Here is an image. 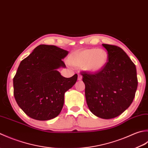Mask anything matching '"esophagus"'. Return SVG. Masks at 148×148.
Here are the masks:
<instances>
[{"label": "esophagus", "mask_w": 148, "mask_h": 148, "mask_svg": "<svg viewBox=\"0 0 148 148\" xmlns=\"http://www.w3.org/2000/svg\"><path fill=\"white\" fill-rule=\"evenodd\" d=\"M82 75H78V80H82Z\"/></svg>", "instance_id": "obj_1"}]
</instances>
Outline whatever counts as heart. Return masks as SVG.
I'll use <instances>...</instances> for the list:
<instances>
[{
  "instance_id": "1",
  "label": "heart",
  "mask_w": 148,
  "mask_h": 148,
  "mask_svg": "<svg viewBox=\"0 0 148 148\" xmlns=\"http://www.w3.org/2000/svg\"><path fill=\"white\" fill-rule=\"evenodd\" d=\"M108 56L104 50L90 49L77 51L69 59L71 64L83 67L87 71L96 72L103 68L107 62Z\"/></svg>"
}]
</instances>
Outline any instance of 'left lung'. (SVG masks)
I'll list each match as a JSON object with an SVG mask.
<instances>
[{"label":"left lung","mask_w":148,"mask_h":148,"mask_svg":"<svg viewBox=\"0 0 148 148\" xmlns=\"http://www.w3.org/2000/svg\"><path fill=\"white\" fill-rule=\"evenodd\" d=\"M108 52L107 64L101 70L80 72L91 112L103 119L121 114L133 101L137 88L136 67L124 50L116 45L102 44Z\"/></svg>","instance_id":"8db88e82"}]
</instances>
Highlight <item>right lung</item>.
Instances as JSON below:
<instances>
[{"mask_svg": "<svg viewBox=\"0 0 148 148\" xmlns=\"http://www.w3.org/2000/svg\"><path fill=\"white\" fill-rule=\"evenodd\" d=\"M68 52L53 45H40L21 61L13 78L17 104L32 119H53L61 112L64 93L71 88L78 75L63 77L57 70L66 67L62 59Z\"/></svg>", "mask_w": 148, "mask_h": 148, "instance_id": "obj_1", "label": "right lung"}]
</instances>
